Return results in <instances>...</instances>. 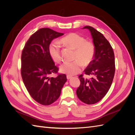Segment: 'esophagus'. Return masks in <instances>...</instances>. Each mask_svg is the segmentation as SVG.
Masks as SVG:
<instances>
[{"mask_svg":"<svg viewBox=\"0 0 135 135\" xmlns=\"http://www.w3.org/2000/svg\"><path fill=\"white\" fill-rule=\"evenodd\" d=\"M67 78L68 80V79H70L72 78V76H69V75H67Z\"/></svg>","mask_w":135,"mask_h":135,"instance_id":"1","label":"esophagus"}]
</instances>
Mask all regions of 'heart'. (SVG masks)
<instances>
[{
  "label": "heart",
  "instance_id": "1",
  "mask_svg": "<svg viewBox=\"0 0 135 135\" xmlns=\"http://www.w3.org/2000/svg\"><path fill=\"white\" fill-rule=\"evenodd\" d=\"M61 44L75 50L73 62H65L60 67L61 73L68 75H74L79 73L85 65L89 64L94 55V46L90 41H86L82 36L76 33H71L62 38ZM49 53L54 62H60L62 60L61 49L57 42H53L49 47Z\"/></svg>",
  "mask_w": 135,
  "mask_h": 135
}]
</instances>
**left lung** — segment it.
I'll return each mask as SVG.
<instances>
[{"mask_svg": "<svg viewBox=\"0 0 135 135\" xmlns=\"http://www.w3.org/2000/svg\"><path fill=\"white\" fill-rule=\"evenodd\" d=\"M84 29L90 31L94 46V59L84 70V73L94 77L89 79L79 76L81 82L76 93L79 99L87 104L99 102L108 92L115 74V57L110 43L102 33L90 26Z\"/></svg>", "mask_w": 135, "mask_h": 135, "instance_id": "obj_1", "label": "left lung"}]
</instances>
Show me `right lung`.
I'll return each instance as SVG.
<instances>
[{
    "mask_svg": "<svg viewBox=\"0 0 135 135\" xmlns=\"http://www.w3.org/2000/svg\"><path fill=\"white\" fill-rule=\"evenodd\" d=\"M64 35L49 28H43L30 36L21 54V74L22 81L31 96L44 105L52 104L58 99L67 81L64 74L58 73L49 53V47L54 38Z\"/></svg>",
    "mask_w": 135,
    "mask_h": 135,
    "instance_id": "right-lung-1",
    "label": "right lung"
}]
</instances>
